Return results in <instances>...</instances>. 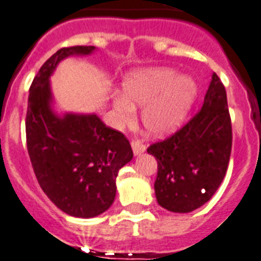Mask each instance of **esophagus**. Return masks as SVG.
Here are the masks:
<instances>
[{
	"label": "esophagus",
	"mask_w": 261,
	"mask_h": 261,
	"mask_svg": "<svg viewBox=\"0 0 261 261\" xmlns=\"http://www.w3.org/2000/svg\"><path fill=\"white\" fill-rule=\"evenodd\" d=\"M132 149H133V153H135V155H140L141 153H144L146 150V146L142 144V142L140 141H132Z\"/></svg>",
	"instance_id": "34e87169"
}]
</instances>
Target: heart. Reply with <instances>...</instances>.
I'll return each instance as SVG.
<instances>
[{
  "label": "heart",
  "mask_w": 261,
  "mask_h": 261,
  "mask_svg": "<svg viewBox=\"0 0 261 261\" xmlns=\"http://www.w3.org/2000/svg\"><path fill=\"white\" fill-rule=\"evenodd\" d=\"M122 91L124 95H116L112 103L117 124H132L136 107L145 105L142 124L154 137L174 132L197 96L194 80L165 67L135 71L125 77Z\"/></svg>",
  "instance_id": "1"
}]
</instances>
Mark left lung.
<instances>
[{
	"instance_id": "1",
	"label": "left lung",
	"mask_w": 261,
	"mask_h": 261,
	"mask_svg": "<svg viewBox=\"0 0 261 261\" xmlns=\"http://www.w3.org/2000/svg\"><path fill=\"white\" fill-rule=\"evenodd\" d=\"M231 146L226 88L214 72L200 111L169 139L148 148L158 164V204L171 213H190L203 206L223 181Z\"/></svg>"
}]
</instances>
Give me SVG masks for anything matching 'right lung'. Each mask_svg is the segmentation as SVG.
<instances>
[{
    "label": "right lung",
    "instance_id": "1",
    "mask_svg": "<svg viewBox=\"0 0 261 261\" xmlns=\"http://www.w3.org/2000/svg\"><path fill=\"white\" fill-rule=\"evenodd\" d=\"M93 51V46H73L48 58L31 83L26 113L28 152L38 184L58 208L76 218L108 210L119 170L133 158L125 136L96 115L59 116L51 107L50 76L58 63Z\"/></svg>",
    "mask_w": 261,
    "mask_h": 261
}]
</instances>
